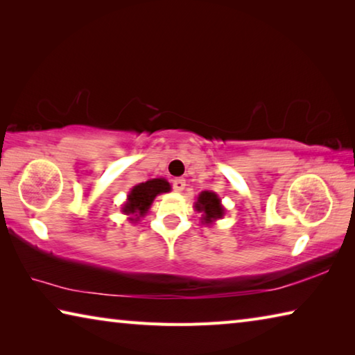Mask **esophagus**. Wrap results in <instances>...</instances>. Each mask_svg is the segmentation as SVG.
Here are the masks:
<instances>
[{
	"label": "esophagus",
	"instance_id": "34e87169",
	"mask_svg": "<svg viewBox=\"0 0 355 355\" xmlns=\"http://www.w3.org/2000/svg\"><path fill=\"white\" fill-rule=\"evenodd\" d=\"M172 186L177 192H182L184 189V186H186V180L184 178H175L172 182Z\"/></svg>",
	"mask_w": 355,
	"mask_h": 355
}]
</instances>
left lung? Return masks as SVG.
Returning a JSON list of instances; mask_svg holds the SVG:
<instances>
[{
  "mask_svg": "<svg viewBox=\"0 0 355 355\" xmlns=\"http://www.w3.org/2000/svg\"><path fill=\"white\" fill-rule=\"evenodd\" d=\"M196 211L202 213V222L203 224H213L214 220L220 219L224 216L225 209L222 207L219 196L211 191H203L197 197L196 202Z\"/></svg>",
  "mask_w": 355,
  "mask_h": 355,
  "instance_id": "left-lung-1",
  "label": "left lung"
}]
</instances>
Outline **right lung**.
<instances>
[{"mask_svg":"<svg viewBox=\"0 0 355 355\" xmlns=\"http://www.w3.org/2000/svg\"><path fill=\"white\" fill-rule=\"evenodd\" d=\"M171 184L164 178H153L148 180L146 183L136 184L133 189L130 191L127 197V202L123 203L122 211L130 216L131 222L139 220V218H144L148 211L150 205H152L155 197L163 192H169Z\"/></svg>","mask_w":355,"mask_h":355,"instance_id":"obj_1","label":"right lung"}]
</instances>
